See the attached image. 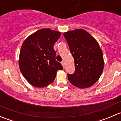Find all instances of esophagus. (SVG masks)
Instances as JSON below:
<instances>
[{
	"instance_id": "esophagus-1",
	"label": "esophagus",
	"mask_w": 121,
	"mask_h": 121,
	"mask_svg": "<svg viewBox=\"0 0 121 121\" xmlns=\"http://www.w3.org/2000/svg\"><path fill=\"white\" fill-rule=\"evenodd\" d=\"M61 64H62V65H63V67H65V66H64L65 65H64V62L63 61L61 62Z\"/></svg>"
}]
</instances>
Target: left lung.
I'll list each match as a JSON object with an SVG mask.
<instances>
[{"label":"left lung","instance_id":"1","mask_svg":"<svg viewBox=\"0 0 121 121\" xmlns=\"http://www.w3.org/2000/svg\"><path fill=\"white\" fill-rule=\"evenodd\" d=\"M74 59L75 71L68 73L73 86L83 89L91 87L98 81L104 68L103 52L97 42L86 30L79 29L64 33Z\"/></svg>","mask_w":121,"mask_h":121}]
</instances>
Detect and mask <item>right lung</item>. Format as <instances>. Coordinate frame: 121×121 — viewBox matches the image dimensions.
Instances as JSON below:
<instances>
[{
    "label": "right lung",
    "mask_w": 121,
    "mask_h": 121,
    "mask_svg": "<svg viewBox=\"0 0 121 121\" xmlns=\"http://www.w3.org/2000/svg\"><path fill=\"white\" fill-rule=\"evenodd\" d=\"M61 36L60 32L41 29L28 36L21 46L19 67L22 75L30 85L43 87L54 81L57 71L63 69L56 60L54 43Z\"/></svg>",
    "instance_id": "right-lung-1"
}]
</instances>
